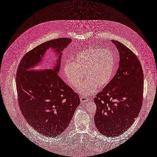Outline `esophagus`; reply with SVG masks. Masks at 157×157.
<instances>
[{"label":"esophagus","instance_id":"1","mask_svg":"<svg viewBox=\"0 0 157 157\" xmlns=\"http://www.w3.org/2000/svg\"><path fill=\"white\" fill-rule=\"evenodd\" d=\"M80 99H81V101L82 103H85L88 100V98L87 97L82 96H80Z\"/></svg>","mask_w":157,"mask_h":157}]
</instances>
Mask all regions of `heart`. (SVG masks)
Returning a JSON list of instances; mask_svg holds the SVG:
<instances>
[{
    "label": "heart",
    "mask_w": 157,
    "mask_h": 157,
    "mask_svg": "<svg viewBox=\"0 0 157 157\" xmlns=\"http://www.w3.org/2000/svg\"><path fill=\"white\" fill-rule=\"evenodd\" d=\"M115 66V56L111 50L93 47L78 53L73 62L66 61L63 71L67 83L74 88L81 85L85 74L86 79L78 90L81 94L89 96L96 92L98 87L108 85Z\"/></svg>",
    "instance_id": "1"
}]
</instances>
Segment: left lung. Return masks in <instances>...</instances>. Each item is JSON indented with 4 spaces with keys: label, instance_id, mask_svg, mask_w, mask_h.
<instances>
[{
    "label": "left lung",
    "instance_id": "obj_1",
    "mask_svg": "<svg viewBox=\"0 0 157 157\" xmlns=\"http://www.w3.org/2000/svg\"><path fill=\"white\" fill-rule=\"evenodd\" d=\"M118 50L119 67L108 85L96 94L94 123L105 136L122 135L133 124L140 111L144 75L136 54L124 44L111 40Z\"/></svg>",
    "mask_w": 157,
    "mask_h": 157
}]
</instances>
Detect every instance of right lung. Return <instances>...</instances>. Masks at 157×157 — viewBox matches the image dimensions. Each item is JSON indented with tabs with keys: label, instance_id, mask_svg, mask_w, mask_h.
<instances>
[{
	"label": "right lung",
	"instance_id": "1",
	"mask_svg": "<svg viewBox=\"0 0 157 157\" xmlns=\"http://www.w3.org/2000/svg\"><path fill=\"white\" fill-rule=\"evenodd\" d=\"M70 38L51 40L32 49L22 58L17 71L18 101L28 123L47 137L59 135L70 124L80 104L78 94L58 75L61 51ZM53 48L59 55L53 69L27 71L41 61L46 49Z\"/></svg>",
	"mask_w": 157,
	"mask_h": 157
}]
</instances>
